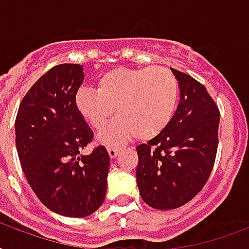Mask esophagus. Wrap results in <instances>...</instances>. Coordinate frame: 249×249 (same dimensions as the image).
Listing matches in <instances>:
<instances>
[{
  "instance_id": "esophagus-1",
  "label": "esophagus",
  "mask_w": 249,
  "mask_h": 249,
  "mask_svg": "<svg viewBox=\"0 0 249 249\" xmlns=\"http://www.w3.org/2000/svg\"><path fill=\"white\" fill-rule=\"evenodd\" d=\"M107 151H108V155L111 159H115L119 154V148L116 147H107Z\"/></svg>"
}]
</instances>
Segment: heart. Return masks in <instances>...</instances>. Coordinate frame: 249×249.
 <instances>
[{
    "instance_id": "1",
    "label": "heart",
    "mask_w": 249,
    "mask_h": 249,
    "mask_svg": "<svg viewBox=\"0 0 249 249\" xmlns=\"http://www.w3.org/2000/svg\"><path fill=\"white\" fill-rule=\"evenodd\" d=\"M97 85L98 90L80 88L75 107L97 130L116 111L119 119L98 134V141L107 146L136 136L151 140L160 134L172 120L179 98L177 77L164 67L117 68L99 76Z\"/></svg>"
}]
</instances>
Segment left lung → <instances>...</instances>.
Masks as SVG:
<instances>
[{"instance_id": "1", "label": "left lung", "mask_w": 249, "mask_h": 249, "mask_svg": "<svg viewBox=\"0 0 249 249\" xmlns=\"http://www.w3.org/2000/svg\"><path fill=\"white\" fill-rule=\"evenodd\" d=\"M179 85V105L163 132L137 147V185L155 209L189 203L208 181L218 146L220 111L204 85L170 68Z\"/></svg>"}]
</instances>
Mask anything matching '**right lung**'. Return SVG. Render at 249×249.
Instances as JSON below:
<instances>
[{"mask_svg": "<svg viewBox=\"0 0 249 249\" xmlns=\"http://www.w3.org/2000/svg\"><path fill=\"white\" fill-rule=\"evenodd\" d=\"M84 76L80 64L53 67L25 94L15 120L18 156L29 186L45 207L66 217L94 213L107 190V150L80 154L93 140L75 107Z\"/></svg>", "mask_w": 249, "mask_h": 249, "instance_id": "1", "label": "right lung"}]
</instances>
